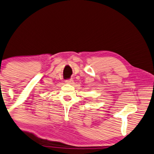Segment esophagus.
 Masks as SVG:
<instances>
[{
    "label": "esophagus",
    "mask_w": 154,
    "mask_h": 154,
    "mask_svg": "<svg viewBox=\"0 0 154 154\" xmlns=\"http://www.w3.org/2000/svg\"><path fill=\"white\" fill-rule=\"evenodd\" d=\"M73 79H67L66 81H65V83L66 84H68V85H72V84H73Z\"/></svg>",
    "instance_id": "esophagus-1"
}]
</instances>
